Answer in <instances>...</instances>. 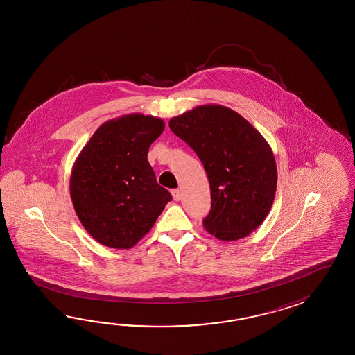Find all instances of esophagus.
<instances>
[{"mask_svg": "<svg viewBox=\"0 0 355 355\" xmlns=\"http://www.w3.org/2000/svg\"><path fill=\"white\" fill-rule=\"evenodd\" d=\"M171 194H173V198H174V200L176 202H179L181 199V191L179 189H173L171 190Z\"/></svg>", "mask_w": 355, "mask_h": 355, "instance_id": "1", "label": "esophagus"}]
</instances>
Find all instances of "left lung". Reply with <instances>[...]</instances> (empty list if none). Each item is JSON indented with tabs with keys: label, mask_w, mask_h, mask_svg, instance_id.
I'll use <instances>...</instances> for the list:
<instances>
[{
	"label": "left lung",
	"mask_w": 355,
	"mask_h": 355,
	"mask_svg": "<svg viewBox=\"0 0 355 355\" xmlns=\"http://www.w3.org/2000/svg\"><path fill=\"white\" fill-rule=\"evenodd\" d=\"M168 127L208 175L211 205L204 228L222 241L249 236L268 216L277 190L275 159L264 137L232 109L211 104L171 118Z\"/></svg>",
	"instance_id": "left-lung-1"
}]
</instances>
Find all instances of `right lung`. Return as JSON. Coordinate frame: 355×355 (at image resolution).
Instances as JSON below:
<instances>
[{
    "instance_id": "add662e5",
    "label": "right lung",
    "mask_w": 355,
    "mask_h": 355,
    "mask_svg": "<svg viewBox=\"0 0 355 355\" xmlns=\"http://www.w3.org/2000/svg\"><path fill=\"white\" fill-rule=\"evenodd\" d=\"M164 129V121L152 115H123L100 125L80 152L69 180L71 199L98 243L133 248L173 199L147 159Z\"/></svg>"
}]
</instances>
